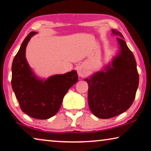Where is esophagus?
<instances>
[{
  "instance_id": "esophagus-1",
  "label": "esophagus",
  "mask_w": 151,
  "mask_h": 151,
  "mask_svg": "<svg viewBox=\"0 0 151 151\" xmlns=\"http://www.w3.org/2000/svg\"><path fill=\"white\" fill-rule=\"evenodd\" d=\"M77 72H78V76H81V77H83V76H85L87 74V72H86V70H85V68L83 66H81L78 67Z\"/></svg>"
}]
</instances>
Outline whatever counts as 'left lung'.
I'll return each mask as SVG.
<instances>
[{"mask_svg": "<svg viewBox=\"0 0 151 151\" xmlns=\"http://www.w3.org/2000/svg\"><path fill=\"white\" fill-rule=\"evenodd\" d=\"M112 33L118 37V53L103 70L85 78L89 86V109L100 119H110L127 111L134 102L139 84L134 54L122 34L114 29Z\"/></svg>", "mask_w": 151, "mask_h": 151, "instance_id": "8db88e82", "label": "left lung"}]
</instances>
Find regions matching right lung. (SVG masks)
<instances>
[{
    "instance_id": "right-lung-1",
    "label": "right lung",
    "mask_w": 151,
    "mask_h": 151,
    "mask_svg": "<svg viewBox=\"0 0 151 151\" xmlns=\"http://www.w3.org/2000/svg\"><path fill=\"white\" fill-rule=\"evenodd\" d=\"M37 33L28 34L13 59L11 85L24 113L37 119H47L59 111L65 94L78 81V75L72 70L47 79L37 76L26 58L27 45Z\"/></svg>"
}]
</instances>
